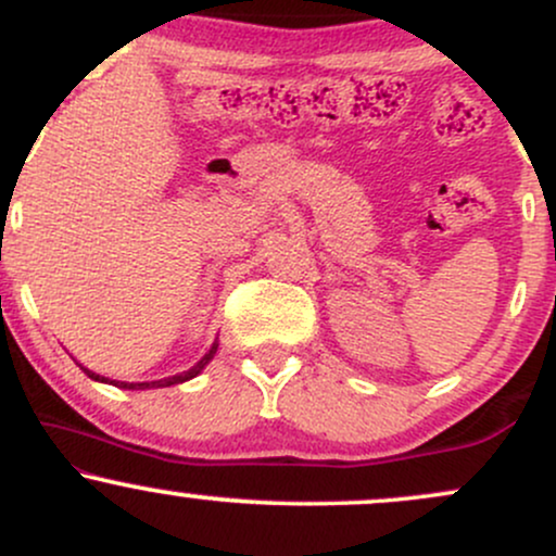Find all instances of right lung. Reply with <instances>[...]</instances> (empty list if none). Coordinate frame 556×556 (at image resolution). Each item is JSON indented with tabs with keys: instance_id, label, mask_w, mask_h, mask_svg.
<instances>
[{
	"instance_id": "1",
	"label": "right lung",
	"mask_w": 556,
	"mask_h": 556,
	"mask_svg": "<svg viewBox=\"0 0 556 556\" xmlns=\"http://www.w3.org/2000/svg\"><path fill=\"white\" fill-rule=\"evenodd\" d=\"M214 353H216V342L212 344V350H208L206 355H203L201 361L195 363L193 368H188V371H182V374H177V376H169V379H159V381H110L106 379V376H99V374H93V371H88L86 366H78L83 368V371H86L88 376H91L93 381H104V384H114V387H119V389H154V387H172V384H182V381H188V379H193V376H198L203 371V368H206V363L214 358Z\"/></svg>"
}]
</instances>
